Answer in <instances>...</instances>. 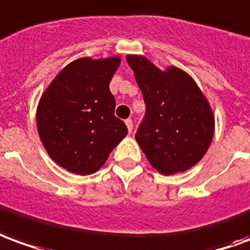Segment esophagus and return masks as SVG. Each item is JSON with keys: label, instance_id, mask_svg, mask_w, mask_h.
Instances as JSON below:
<instances>
[{"label": "esophagus", "instance_id": "34e87169", "mask_svg": "<svg viewBox=\"0 0 250 250\" xmlns=\"http://www.w3.org/2000/svg\"><path fill=\"white\" fill-rule=\"evenodd\" d=\"M125 124H126V126H128L129 133H132V130H133V121L128 118V120H125Z\"/></svg>", "mask_w": 250, "mask_h": 250}]
</instances>
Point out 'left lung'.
<instances>
[{
  "mask_svg": "<svg viewBox=\"0 0 250 250\" xmlns=\"http://www.w3.org/2000/svg\"><path fill=\"white\" fill-rule=\"evenodd\" d=\"M126 60L146 107L134 137L150 166L163 175L195 166L214 136L213 110L201 88L178 67L162 71L139 55Z\"/></svg>",
  "mask_w": 250,
  "mask_h": 250,
  "instance_id": "8db88e82",
  "label": "left lung"
}]
</instances>
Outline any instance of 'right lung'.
Instances as JSON below:
<instances>
[{"instance_id": "obj_1", "label": "right lung", "mask_w": 250, "mask_h": 250, "mask_svg": "<svg viewBox=\"0 0 250 250\" xmlns=\"http://www.w3.org/2000/svg\"><path fill=\"white\" fill-rule=\"evenodd\" d=\"M121 59L81 58L55 77L40 98L36 122L51 159L77 175L97 172L126 134L114 116L109 83Z\"/></svg>"}]
</instances>
